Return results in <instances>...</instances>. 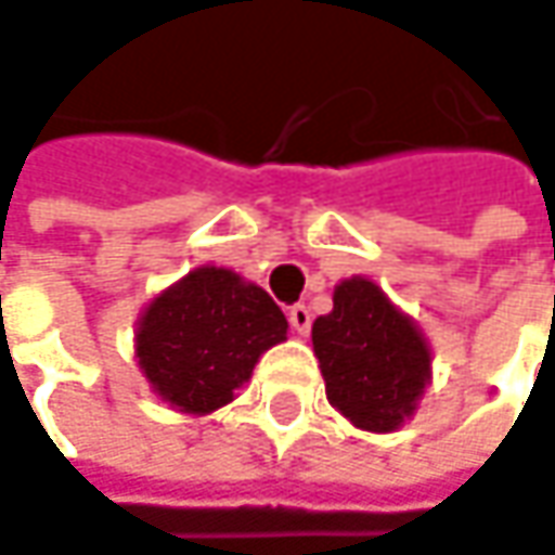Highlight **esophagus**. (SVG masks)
I'll list each match as a JSON object with an SVG mask.
<instances>
[{"instance_id": "esophagus-1", "label": "esophagus", "mask_w": 555, "mask_h": 555, "mask_svg": "<svg viewBox=\"0 0 555 555\" xmlns=\"http://www.w3.org/2000/svg\"><path fill=\"white\" fill-rule=\"evenodd\" d=\"M287 319H291V325H294V332L297 335H309V328H312V312L302 306V302H297V306H291L287 309Z\"/></svg>"}]
</instances>
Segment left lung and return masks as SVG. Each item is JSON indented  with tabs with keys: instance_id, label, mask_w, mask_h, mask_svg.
Here are the masks:
<instances>
[{
	"instance_id": "1",
	"label": "left lung",
	"mask_w": 555,
	"mask_h": 555,
	"mask_svg": "<svg viewBox=\"0 0 555 555\" xmlns=\"http://www.w3.org/2000/svg\"><path fill=\"white\" fill-rule=\"evenodd\" d=\"M332 299L335 309L312 322V350L328 404L357 429H401L433 382L429 340L363 274L344 278Z\"/></svg>"
}]
</instances>
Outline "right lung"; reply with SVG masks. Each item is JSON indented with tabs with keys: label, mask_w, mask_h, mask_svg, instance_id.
<instances>
[{
	"label": "right lung",
	"mask_w": 555,
	"mask_h": 555,
	"mask_svg": "<svg viewBox=\"0 0 555 555\" xmlns=\"http://www.w3.org/2000/svg\"><path fill=\"white\" fill-rule=\"evenodd\" d=\"M281 340L287 319L274 299L230 268L202 264L144 306L135 360L164 404L205 416L230 404Z\"/></svg>",
	"instance_id": "1"
}]
</instances>
